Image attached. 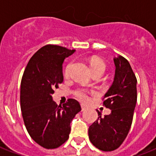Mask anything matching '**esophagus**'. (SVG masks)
I'll return each mask as SVG.
<instances>
[{
    "label": "esophagus",
    "instance_id": "1",
    "mask_svg": "<svg viewBox=\"0 0 156 156\" xmlns=\"http://www.w3.org/2000/svg\"><path fill=\"white\" fill-rule=\"evenodd\" d=\"M81 108H82V111H85L86 109H87V107L84 104H81Z\"/></svg>",
    "mask_w": 156,
    "mask_h": 156
}]
</instances>
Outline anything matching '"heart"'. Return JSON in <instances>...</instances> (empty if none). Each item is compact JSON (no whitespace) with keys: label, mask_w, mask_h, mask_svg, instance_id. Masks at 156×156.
<instances>
[{"label":"heart","mask_w":156,"mask_h":156,"mask_svg":"<svg viewBox=\"0 0 156 156\" xmlns=\"http://www.w3.org/2000/svg\"><path fill=\"white\" fill-rule=\"evenodd\" d=\"M71 66H72V63H69L65 68V75L68 76L70 71ZM90 70L92 72L93 74L95 73H101L104 74L105 69H106V66L103 61H101L100 59L96 58V57H93L90 60ZM74 95L78 100L83 101V102H87L89 100V95H88L87 92L84 89H78V90H75Z\"/></svg>","instance_id":"b5f03b06"}]
</instances>
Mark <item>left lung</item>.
Wrapping results in <instances>:
<instances>
[{
	"label": "left lung",
	"mask_w": 156,
	"mask_h": 156,
	"mask_svg": "<svg viewBox=\"0 0 156 156\" xmlns=\"http://www.w3.org/2000/svg\"><path fill=\"white\" fill-rule=\"evenodd\" d=\"M116 66L113 83L104 95V105L111 109L89 127L90 143L104 151H112L122 144L132 125L137 103V78L129 61L122 56L113 58Z\"/></svg>",
	"instance_id": "left-lung-1"
}]
</instances>
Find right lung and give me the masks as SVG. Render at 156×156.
Returning a JSON list of instances; mask_svg holds the SVG:
<instances>
[{"instance_id": "1", "label": "right lung", "mask_w": 156, "mask_h": 156, "mask_svg": "<svg viewBox=\"0 0 156 156\" xmlns=\"http://www.w3.org/2000/svg\"><path fill=\"white\" fill-rule=\"evenodd\" d=\"M74 52L58 45H45L30 59L22 78L20 103L24 124L33 140L46 149L59 147L68 140L71 121L81 111L76 100L69 99L58 106L52 96L63 82L64 60Z\"/></svg>"}]
</instances>
